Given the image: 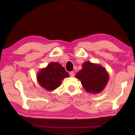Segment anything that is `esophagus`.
Instances as JSON below:
<instances>
[{
	"instance_id": "1",
	"label": "esophagus",
	"mask_w": 135,
	"mask_h": 135,
	"mask_svg": "<svg viewBox=\"0 0 135 135\" xmlns=\"http://www.w3.org/2000/svg\"><path fill=\"white\" fill-rule=\"evenodd\" d=\"M74 71H71L70 73V76L71 77H74Z\"/></svg>"
}]
</instances>
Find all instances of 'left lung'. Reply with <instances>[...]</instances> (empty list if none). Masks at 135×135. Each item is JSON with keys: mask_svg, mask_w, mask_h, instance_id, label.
<instances>
[{"mask_svg": "<svg viewBox=\"0 0 135 135\" xmlns=\"http://www.w3.org/2000/svg\"><path fill=\"white\" fill-rule=\"evenodd\" d=\"M81 66V70L77 73L76 77L81 81L83 88L89 93L101 92L108 81L107 71L100 65L90 62H85Z\"/></svg>", "mask_w": 135, "mask_h": 135, "instance_id": "left-lung-1", "label": "left lung"}]
</instances>
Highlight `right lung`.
Instances as JSON below:
<instances>
[{
    "instance_id": "right-lung-1",
    "label": "right lung",
    "mask_w": 135,
    "mask_h": 135,
    "mask_svg": "<svg viewBox=\"0 0 135 135\" xmlns=\"http://www.w3.org/2000/svg\"><path fill=\"white\" fill-rule=\"evenodd\" d=\"M69 76L62 65L58 62H51L37 74L38 83L47 90H53L61 85L62 80Z\"/></svg>"
}]
</instances>
